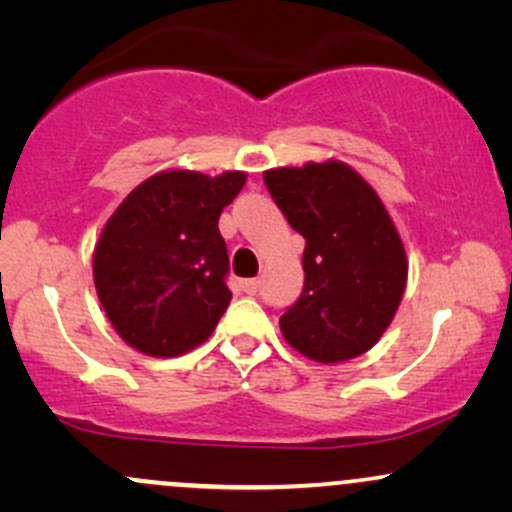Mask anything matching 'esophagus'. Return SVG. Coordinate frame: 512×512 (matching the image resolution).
<instances>
[{
  "mask_svg": "<svg viewBox=\"0 0 512 512\" xmlns=\"http://www.w3.org/2000/svg\"><path fill=\"white\" fill-rule=\"evenodd\" d=\"M240 289L248 293V296H255L260 291V279H243L240 281Z\"/></svg>",
  "mask_w": 512,
  "mask_h": 512,
  "instance_id": "1",
  "label": "esophagus"
}]
</instances>
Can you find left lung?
<instances>
[{
	"instance_id": "8db88e82",
	"label": "left lung",
	"mask_w": 512,
	"mask_h": 512,
	"mask_svg": "<svg viewBox=\"0 0 512 512\" xmlns=\"http://www.w3.org/2000/svg\"><path fill=\"white\" fill-rule=\"evenodd\" d=\"M264 185L305 238L303 291L279 317L286 342L320 363L366 354L407 286V252L380 197L342 161L267 170Z\"/></svg>"
}]
</instances>
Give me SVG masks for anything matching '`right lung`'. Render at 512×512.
<instances>
[{
	"label": "right lung",
	"instance_id": "right-lung-1",
	"mask_svg": "<svg viewBox=\"0 0 512 512\" xmlns=\"http://www.w3.org/2000/svg\"><path fill=\"white\" fill-rule=\"evenodd\" d=\"M245 173L166 170L144 180L105 223L93 252L98 298L132 349L170 358L207 342L231 303L223 207Z\"/></svg>",
	"mask_w": 512,
	"mask_h": 512
}]
</instances>
